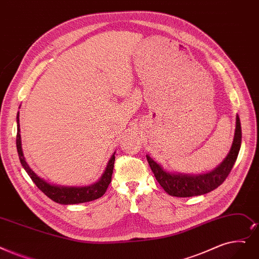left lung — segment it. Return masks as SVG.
I'll use <instances>...</instances> for the list:
<instances>
[{
    "label": "left lung",
    "instance_id": "obj_1",
    "mask_svg": "<svg viewBox=\"0 0 259 259\" xmlns=\"http://www.w3.org/2000/svg\"><path fill=\"white\" fill-rule=\"evenodd\" d=\"M240 146L241 125L237 114L236 115V128L231 150L226 159L215 169L199 175L171 172L164 169L161 164L156 163L148 154L146 155V157H147V161L152 172L154 174L156 181L160 183L165 192L174 197L186 198L207 194L220 186L230 175L236 160H237Z\"/></svg>",
    "mask_w": 259,
    "mask_h": 259
}]
</instances>
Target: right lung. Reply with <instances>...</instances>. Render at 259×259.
Listing matches in <instances>:
<instances>
[{
	"instance_id": "add662e5",
	"label": "right lung",
	"mask_w": 259,
	"mask_h": 259,
	"mask_svg": "<svg viewBox=\"0 0 259 259\" xmlns=\"http://www.w3.org/2000/svg\"><path fill=\"white\" fill-rule=\"evenodd\" d=\"M17 149L20 162L23 166L27 175L32 180V182L41 190L44 195H47L53 201L57 202L60 204H77L83 203V202H90L96 200L104 196L106 190L111 182L112 174H113V167L115 161V152L112 154L110 160L107 164L104 174L98 179V181L87 186H63L57 184H51L47 180L40 178L35 171H33L27 162L22 150V143H21V134H20V123H19V112L17 114Z\"/></svg>"
}]
</instances>
